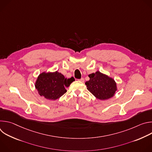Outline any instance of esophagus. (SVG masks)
<instances>
[{
    "label": "esophagus",
    "instance_id": "esophagus-1",
    "mask_svg": "<svg viewBox=\"0 0 152 152\" xmlns=\"http://www.w3.org/2000/svg\"><path fill=\"white\" fill-rule=\"evenodd\" d=\"M79 81H80V82H83L85 80H84V79H83V78H81L80 79H79Z\"/></svg>",
    "mask_w": 152,
    "mask_h": 152
}]
</instances>
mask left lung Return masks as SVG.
Returning a JSON list of instances; mask_svg holds the SVG:
<instances>
[{
    "label": "left lung",
    "mask_w": 152,
    "mask_h": 152,
    "mask_svg": "<svg viewBox=\"0 0 152 152\" xmlns=\"http://www.w3.org/2000/svg\"><path fill=\"white\" fill-rule=\"evenodd\" d=\"M90 80L85 82L87 90L102 100L109 99L115 94L117 86L115 80L99 71L88 75Z\"/></svg>",
    "instance_id": "8db88e82"
}]
</instances>
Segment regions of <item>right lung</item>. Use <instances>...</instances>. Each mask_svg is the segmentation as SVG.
<instances>
[{"label":"right lung","instance_id":"obj_1","mask_svg":"<svg viewBox=\"0 0 152 152\" xmlns=\"http://www.w3.org/2000/svg\"><path fill=\"white\" fill-rule=\"evenodd\" d=\"M75 80L73 77L67 79L58 71L44 72L37 77L35 86L41 96L55 100L67 92L66 88Z\"/></svg>","mask_w":152,"mask_h":152}]
</instances>
